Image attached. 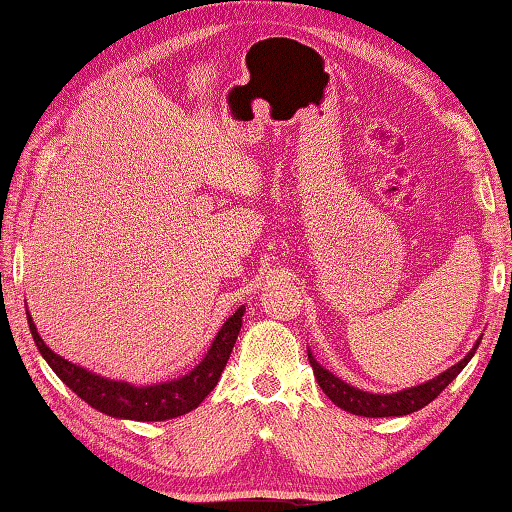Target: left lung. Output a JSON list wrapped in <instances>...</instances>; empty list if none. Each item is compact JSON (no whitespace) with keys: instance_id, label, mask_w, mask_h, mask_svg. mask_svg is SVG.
I'll list each match as a JSON object with an SVG mask.
<instances>
[{"instance_id":"8db88e82","label":"left lung","mask_w":512,"mask_h":512,"mask_svg":"<svg viewBox=\"0 0 512 512\" xmlns=\"http://www.w3.org/2000/svg\"><path fill=\"white\" fill-rule=\"evenodd\" d=\"M477 345L470 349V353L463 360H459L457 365H452L450 369H445L443 374H439L427 383H421L410 389H403V392H394V394H369L362 392L358 387L347 385L345 380H340L336 374H331L329 369H324L318 360L311 356L309 351V362L313 367L315 380L322 387V392L327 394L333 403L349 414H358V416H369V418H380V416H405L418 412L421 407L427 403H432L436 396H439L445 387H448L454 378L461 374V369L468 365L470 358L475 356Z\"/></svg>"}]
</instances>
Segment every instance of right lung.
<instances>
[{"mask_svg": "<svg viewBox=\"0 0 512 512\" xmlns=\"http://www.w3.org/2000/svg\"><path fill=\"white\" fill-rule=\"evenodd\" d=\"M244 311V306H239L230 315L224 322V327L219 329L215 340H212L206 356H203V360L190 374L147 387L129 385L125 380H109L105 376L94 374V371L64 360L60 353H53L46 347V342L37 333L35 322L29 313H26V318H29L33 340L37 349H40L42 358L49 362V367L58 374L62 383L71 392H76L82 401L94 407V410L114 418H129V421H167V418L192 412L215 389L221 371H224L230 358V351L237 342Z\"/></svg>", "mask_w": 512, "mask_h": 512, "instance_id": "add662e5", "label": "right lung"}]
</instances>
